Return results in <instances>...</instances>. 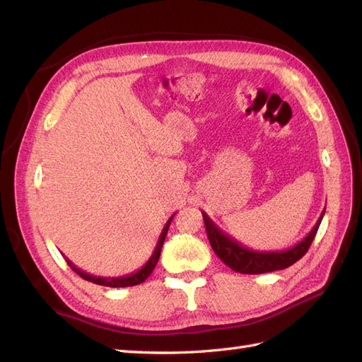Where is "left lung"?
<instances>
[{"mask_svg":"<svg viewBox=\"0 0 362 362\" xmlns=\"http://www.w3.org/2000/svg\"><path fill=\"white\" fill-rule=\"evenodd\" d=\"M325 210L326 208H323L320 217L317 218V222L311 231L306 234L298 245H294L286 250L249 249L243 245H240L231 235L225 234L222 229L206 216V213L202 211V217L208 240H210V245L216 252V255L234 272L245 273V275H259V273L287 269L291 264H294L296 261H299L306 254V250L310 249L317 234V229H319L322 223Z\"/></svg>","mask_w":362,"mask_h":362,"instance_id":"1","label":"left lung"}]
</instances>
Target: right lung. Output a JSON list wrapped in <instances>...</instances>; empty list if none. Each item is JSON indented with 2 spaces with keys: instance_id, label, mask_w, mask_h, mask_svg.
Returning a JSON list of instances; mask_svg holds the SVG:
<instances>
[{
  "instance_id": "1",
  "label": "right lung",
  "mask_w": 362,
  "mask_h": 362,
  "mask_svg": "<svg viewBox=\"0 0 362 362\" xmlns=\"http://www.w3.org/2000/svg\"><path fill=\"white\" fill-rule=\"evenodd\" d=\"M175 214H172L169 217V221L166 222V225H164L163 231L158 237V242H157V246L154 249V252H152V255L149 257V259L145 262V266L139 269L137 272L134 273H129V275H125V276H117V278H103V276H95V275H90V273H86L84 270L76 267L74 262L71 259H68L66 257H64V259H66V262L69 264V267L76 273V275H80L83 279L86 281H90L93 284H98V286H104V287H113V288H122V287H133V286H137V284H141L144 282L151 273L152 270L156 269L157 262H158V258H160V254H161V247H163V243H164V238H166L168 235V229L170 226V222L173 218Z\"/></svg>"
}]
</instances>
